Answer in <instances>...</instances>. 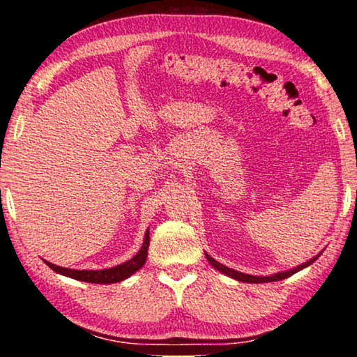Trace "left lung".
Wrapping results in <instances>:
<instances>
[{
	"label": "left lung",
	"instance_id": "8db88e82",
	"mask_svg": "<svg viewBox=\"0 0 357 357\" xmlns=\"http://www.w3.org/2000/svg\"><path fill=\"white\" fill-rule=\"evenodd\" d=\"M323 253V250L318 253V255H315L313 258H310L309 261H305V263H302V264H299V266H296V268H293V269H289V271H282V273H277V274H273V275H250V274H244V273H239V271H236V269H233V268H228V266H225V264H222V263H219V261H215V259L213 258V257H209L206 252H204V255H206V259L208 261L213 264V268H215L217 271H219V273H222V274H225V275H228V277H231V279H234V280H238V282H244V283H268V282H277V280H283V279H287V277H289V275H293V274H296V273H299V271H302L304 268H307V266H310L312 263H315L317 261V258L321 255Z\"/></svg>",
	"mask_w": 357,
	"mask_h": 357
}]
</instances>
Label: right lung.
I'll return each mask as SVG.
<instances>
[{
	"mask_svg": "<svg viewBox=\"0 0 357 357\" xmlns=\"http://www.w3.org/2000/svg\"><path fill=\"white\" fill-rule=\"evenodd\" d=\"M148 247H149V228L144 233L143 244L134 257L128 261L121 263L118 266H113V268L108 269H70V268H63V266H56L50 261L44 259L48 268H52L55 273L70 277V279L88 282V283H116L129 279L130 275H134L138 269L143 268V264L146 263L148 257Z\"/></svg>",
	"mask_w": 357,
	"mask_h": 357,
	"instance_id": "add662e5",
	"label": "right lung"
}]
</instances>
